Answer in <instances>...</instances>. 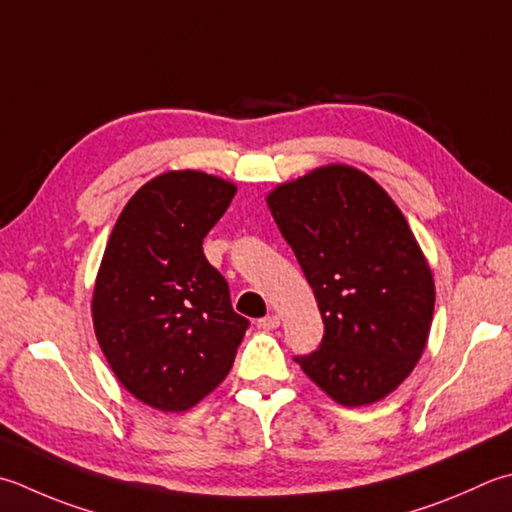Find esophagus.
I'll use <instances>...</instances> for the list:
<instances>
[{
	"instance_id": "34e87169",
	"label": "esophagus",
	"mask_w": 512,
	"mask_h": 512,
	"mask_svg": "<svg viewBox=\"0 0 512 512\" xmlns=\"http://www.w3.org/2000/svg\"><path fill=\"white\" fill-rule=\"evenodd\" d=\"M277 326H279L277 315H266L262 319H257V328H262V330H275Z\"/></svg>"
}]
</instances>
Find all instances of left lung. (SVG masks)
Instances as JSON below:
<instances>
[{
  "label": "left lung",
  "instance_id": "1",
  "mask_svg": "<svg viewBox=\"0 0 512 512\" xmlns=\"http://www.w3.org/2000/svg\"><path fill=\"white\" fill-rule=\"evenodd\" d=\"M266 202L324 319L322 344L295 362L337 404L379 402L413 373L433 324V273L406 217L346 164L279 184Z\"/></svg>",
  "mask_w": 512,
  "mask_h": 512
}]
</instances>
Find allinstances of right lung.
<instances>
[{
	"instance_id": "right-lung-1",
	"label": "right lung",
	"mask_w": 512,
	"mask_h": 512,
	"mask_svg": "<svg viewBox=\"0 0 512 512\" xmlns=\"http://www.w3.org/2000/svg\"><path fill=\"white\" fill-rule=\"evenodd\" d=\"M237 186L202 170H168L128 199L93 290L99 348L130 395L188 410L224 382L248 319L204 255V237Z\"/></svg>"
}]
</instances>
